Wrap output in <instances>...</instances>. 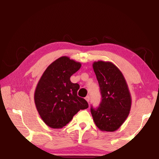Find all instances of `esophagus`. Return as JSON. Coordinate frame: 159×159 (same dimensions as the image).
Returning <instances> with one entry per match:
<instances>
[{
  "instance_id": "1",
  "label": "esophagus",
  "mask_w": 159,
  "mask_h": 159,
  "mask_svg": "<svg viewBox=\"0 0 159 159\" xmlns=\"http://www.w3.org/2000/svg\"><path fill=\"white\" fill-rule=\"evenodd\" d=\"M85 99V100L87 101L88 102H89V101H90V97L89 96H86Z\"/></svg>"
}]
</instances>
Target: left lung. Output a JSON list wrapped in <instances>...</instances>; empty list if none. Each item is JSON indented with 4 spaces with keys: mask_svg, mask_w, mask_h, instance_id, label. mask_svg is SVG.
Wrapping results in <instances>:
<instances>
[{
    "mask_svg": "<svg viewBox=\"0 0 159 159\" xmlns=\"http://www.w3.org/2000/svg\"><path fill=\"white\" fill-rule=\"evenodd\" d=\"M93 66L100 88L102 100L98 108L91 106V114L99 130L114 132L124 123L130 113V91L121 71L113 63L98 61H95Z\"/></svg>",
    "mask_w": 159,
    "mask_h": 159,
    "instance_id": "left-lung-1",
    "label": "left lung"
}]
</instances>
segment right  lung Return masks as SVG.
Masks as SVG:
<instances>
[{
	"label": "right lung",
	"instance_id": "obj_1",
	"mask_svg": "<svg viewBox=\"0 0 159 159\" xmlns=\"http://www.w3.org/2000/svg\"><path fill=\"white\" fill-rule=\"evenodd\" d=\"M80 62L66 56L58 58L48 66L38 83L34 102L40 116L52 128H61L71 121L88 104L77 95L80 86L70 77L79 71Z\"/></svg>",
	"mask_w": 159,
	"mask_h": 159
}]
</instances>
